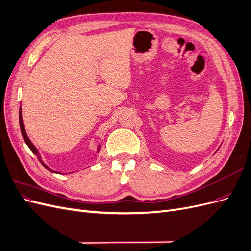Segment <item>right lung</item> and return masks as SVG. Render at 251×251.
<instances>
[{"instance_id": "add662e5", "label": "right lung", "mask_w": 251, "mask_h": 251, "mask_svg": "<svg viewBox=\"0 0 251 251\" xmlns=\"http://www.w3.org/2000/svg\"><path fill=\"white\" fill-rule=\"evenodd\" d=\"M19 118H20V127H21V132H22V136H23V138H24V140H25V142H26V144L27 146L29 147V149L31 150V151L33 154H35L36 155V157H37V159H39L40 160V162L43 164V166H45V168H46L48 171H50V172H54V171H52L51 169H49L48 166L45 164L43 161H42V158H41V155L39 154V151H37V150H36V148L33 146L32 144V142L30 141V139L28 138V136H27V134H26V131H25V127H24V124H23V119H22V113H21V110H20V116H19Z\"/></svg>"}]
</instances>
